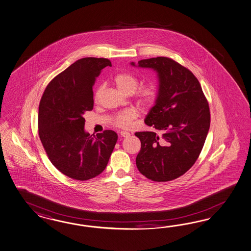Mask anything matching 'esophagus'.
Here are the masks:
<instances>
[{"instance_id":"esophagus-1","label":"esophagus","mask_w":251,"mask_h":251,"mask_svg":"<svg viewBox=\"0 0 251 251\" xmlns=\"http://www.w3.org/2000/svg\"><path fill=\"white\" fill-rule=\"evenodd\" d=\"M120 135H121V137H124L125 138V137H129L130 134H129L128 131H121Z\"/></svg>"}]
</instances>
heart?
I'll return each mask as SVG.
<instances>
[{"mask_svg":"<svg viewBox=\"0 0 251 251\" xmlns=\"http://www.w3.org/2000/svg\"><path fill=\"white\" fill-rule=\"evenodd\" d=\"M115 84L120 91L125 95H130L134 93L138 86V81L134 76L129 74H120L115 77ZM103 86H100L96 93L95 99L99 98ZM140 103L144 106H150L156 99V91L152 85H146L142 87L137 94ZM137 117V112L134 109H126L121 113L116 115L113 119V123L121 128H127L131 124V122Z\"/></svg>","mask_w":251,"mask_h":251,"instance_id":"heart-1","label":"heart"}]
</instances>
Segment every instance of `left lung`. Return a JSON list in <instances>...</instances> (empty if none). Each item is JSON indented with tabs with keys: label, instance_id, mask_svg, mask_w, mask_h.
<instances>
[{
	"label": "left lung",
	"instance_id": "8db88e82",
	"mask_svg": "<svg viewBox=\"0 0 251 251\" xmlns=\"http://www.w3.org/2000/svg\"><path fill=\"white\" fill-rule=\"evenodd\" d=\"M153 70L158 91L145 122L154 131L135 132L141 141L136 157L139 171L147 178L165 182L185 174L196 162L210 128V109L194 75L167 57L130 62Z\"/></svg>",
	"mask_w": 251,
	"mask_h": 251
}]
</instances>
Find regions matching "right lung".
<instances>
[{"label":"right lung","mask_w":251,"mask_h":251,"mask_svg":"<svg viewBox=\"0 0 251 251\" xmlns=\"http://www.w3.org/2000/svg\"><path fill=\"white\" fill-rule=\"evenodd\" d=\"M105 58H83L48 84L38 107V134L54 167L76 180L101 174L113 152L118 134L110 129L97 136L84 129V114L94 106L93 85Z\"/></svg>","instance_id":"1"}]
</instances>
